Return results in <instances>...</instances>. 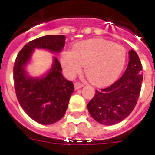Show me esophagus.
I'll list each match as a JSON object with an SVG mask.
<instances>
[{"label": "esophagus", "instance_id": "1", "mask_svg": "<svg viewBox=\"0 0 155 155\" xmlns=\"http://www.w3.org/2000/svg\"><path fill=\"white\" fill-rule=\"evenodd\" d=\"M82 86H83V84H81V82H79V81H76V82L74 83V87H75L76 90L80 89V88H81Z\"/></svg>", "mask_w": 155, "mask_h": 155}]
</instances>
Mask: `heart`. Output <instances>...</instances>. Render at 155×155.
I'll use <instances>...</instances> for the list:
<instances>
[{"mask_svg": "<svg viewBox=\"0 0 155 155\" xmlns=\"http://www.w3.org/2000/svg\"><path fill=\"white\" fill-rule=\"evenodd\" d=\"M126 49L104 39H93L78 43L72 52H65L61 64L69 77H74L85 65L87 78L95 85L113 81L122 72L126 62Z\"/></svg>", "mask_w": 155, "mask_h": 155, "instance_id": "obj_1", "label": "heart"}]
</instances>
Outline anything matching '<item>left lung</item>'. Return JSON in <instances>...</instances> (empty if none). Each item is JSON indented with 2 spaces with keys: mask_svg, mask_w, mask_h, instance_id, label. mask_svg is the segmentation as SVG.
Masks as SVG:
<instances>
[{
  "mask_svg": "<svg viewBox=\"0 0 155 155\" xmlns=\"http://www.w3.org/2000/svg\"><path fill=\"white\" fill-rule=\"evenodd\" d=\"M125 73L108 87L96 90L87 108L94 120L103 125L122 122L133 111L140 94L142 65L135 51H130Z\"/></svg>",
  "mask_w": 155,
  "mask_h": 155,
  "instance_id": "left-lung-1",
  "label": "left lung"
}]
</instances>
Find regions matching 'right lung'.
Segmentation results:
<instances>
[{
  "instance_id": "add662e5",
  "label": "right lung",
  "mask_w": 155,
  "mask_h": 155,
  "mask_svg": "<svg viewBox=\"0 0 155 155\" xmlns=\"http://www.w3.org/2000/svg\"><path fill=\"white\" fill-rule=\"evenodd\" d=\"M65 35H46L34 39L22 48L15 61L13 81L17 100L25 112L41 124H53L64 116L74 85L63 77L61 64L55 57L52 69L42 78L28 77L25 65L35 48L60 52L65 46Z\"/></svg>"
}]
</instances>
